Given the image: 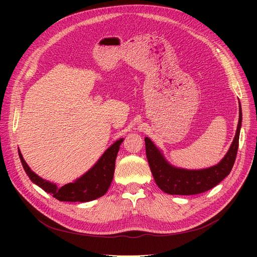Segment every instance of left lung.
I'll return each mask as SVG.
<instances>
[{
  "mask_svg": "<svg viewBox=\"0 0 257 257\" xmlns=\"http://www.w3.org/2000/svg\"><path fill=\"white\" fill-rule=\"evenodd\" d=\"M241 121H242V113H241L240 107L236 135L228 152L217 165L200 170H188L169 165L158 148L149 138L146 137L145 143L148 163L159 188L170 195H195L219 184L225 177L229 175L236 161Z\"/></svg>",
  "mask_w": 257,
  "mask_h": 257,
  "instance_id": "left-lung-1",
  "label": "left lung"
}]
</instances>
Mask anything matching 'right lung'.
<instances>
[{
	"mask_svg": "<svg viewBox=\"0 0 257 257\" xmlns=\"http://www.w3.org/2000/svg\"><path fill=\"white\" fill-rule=\"evenodd\" d=\"M122 142L123 139H119L111 147L108 148L96 164L88 173L80 177L78 180L65 184L61 188H57L56 184L44 180L33 173L26 161L23 160L20 150H18V152L23 168H25L29 178L35 184L41 186L47 193L52 194V196L60 201H80V203H84V201H90L103 196L109 189L114 173L115 158Z\"/></svg>",
	"mask_w": 257,
	"mask_h": 257,
	"instance_id": "add662e5",
	"label": "right lung"
}]
</instances>
